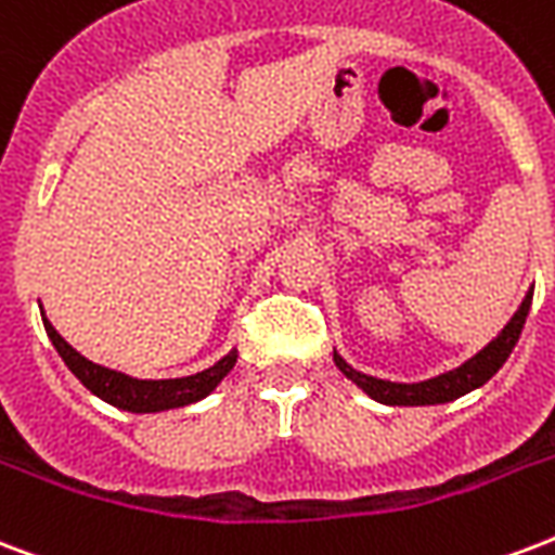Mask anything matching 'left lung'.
I'll return each mask as SVG.
<instances>
[{
	"mask_svg": "<svg viewBox=\"0 0 555 555\" xmlns=\"http://www.w3.org/2000/svg\"><path fill=\"white\" fill-rule=\"evenodd\" d=\"M532 306V287L524 296V302L518 306V311L513 314V320L503 325L501 334L489 340V344L468 358L465 363H460L456 370H448L442 375H434L428 380H413V384H404V380H384L375 378V375H366V372H358L354 366L337 354L334 349V366L344 372L346 378L358 384L370 399L380 401V404H390V408H425V404H446V401H454L465 392L483 387L486 380L492 378L494 372L501 370L506 358L513 354L518 337H521V328L527 323V314H530Z\"/></svg>",
	"mask_w": 555,
	"mask_h": 555,
	"instance_id": "obj_1",
	"label": "left lung"
}]
</instances>
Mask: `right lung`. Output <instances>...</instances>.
<instances>
[{"label": "right lung", "mask_w": 555, "mask_h": 555, "mask_svg": "<svg viewBox=\"0 0 555 555\" xmlns=\"http://www.w3.org/2000/svg\"><path fill=\"white\" fill-rule=\"evenodd\" d=\"M42 325H46L49 340H52V346L63 358V363L72 370V375H75L92 396H99L101 401H107V404H113V408L118 410H127V413H163V410L185 408V404H194V401L206 399V396L227 378V372L235 366V361H238V352L232 349V352L223 354L215 366H209V370L203 372H194V375H185V378H133V375L107 370V366H101V363H92L90 358H83L78 349H72V346L63 340L61 334H57V328H54L46 317H42Z\"/></svg>", "instance_id": "obj_1"}]
</instances>
